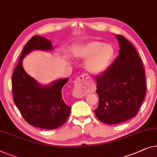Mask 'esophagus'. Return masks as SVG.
I'll return each mask as SVG.
<instances>
[{
    "label": "esophagus",
    "mask_w": 157,
    "mask_h": 157,
    "mask_svg": "<svg viewBox=\"0 0 157 157\" xmlns=\"http://www.w3.org/2000/svg\"><path fill=\"white\" fill-rule=\"evenodd\" d=\"M86 75H82L77 78L75 81V90L73 91V96L77 98H81L83 96L85 90V82L87 79Z\"/></svg>",
    "instance_id": "34e87169"
}]
</instances>
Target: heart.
I'll return each mask as SVG.
<instances>
[{"instance_id":"heart-1","label":"heart","mask_w":157,"mask_h":157,"mask_svg":"<svg viewBox=\"0 0 157 157\" xmlns=\"http://www.w3.org/2000/svg\"><path fill=\"white\" fill-rule=\"evenodd\" d=\"M75 55L79 58L87 59L86 69L92 75L105 72L111 65L114 56V50L109 44L100 41H90L79 46Z\"/></svg>"}]
</instances>
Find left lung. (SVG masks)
<instances>
[{
    "instance_id": "obj_1",
    "label": "left lung",
    "mask_w": 157,
    "mask_h": 157,
    "mask_svg": "<svg viewBox=\"0 0 157 157\" xmlns=\"http://www.w3.org/2000/svg\"><path fill=\"white\" fill-rule=\"evenodd\" d=\"M120 55L104 73L96 77L98 107L94 114L107 124H115L133 118L146 95L145 71L132 44L117 35Z\"/></svg>"
}]
</instances>
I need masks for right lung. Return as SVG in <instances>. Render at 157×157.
<instances>
[{"label":"right lung","mask_w":157,"mask_h":157,"mask_svg":"<svg viewBox=\"0 0 157 157\" xmlns=\"http://www.w3.org/2000/svg\"><path fill=\"white\" fill-rule=\"evenodd\" d=\"M52 49L51 41L35 36L26 43L12 75L13 101L25 120L33 127L54 129L63 126L69 117L71 107L62 97L68 79H61L49 86H40L23 67V57L34 50Z\"/></svg>","instance_id":"1"}]
</instances>
